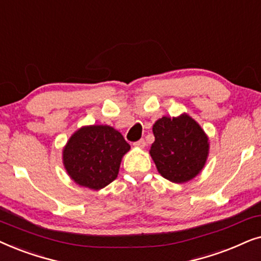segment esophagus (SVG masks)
<instances>
[{"instance_id":"esophagus-1","label":"esophagus","mask_w":261,"mask_h":261,"mask_svg":"<svg viewBox=\"0 0 261 261\" xmlns=\"http://www.w3.org/2000/svg\"><path fill=\"white\" fill-rule=\"evenodd\" d=\"M145 144H147V143H145V141L143 140V138H141L140 141L135 142V143H134L135 147H137V148H144Z\"/></svg>"}]
</instances>
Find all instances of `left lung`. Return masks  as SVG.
Instances as JSON below:
<instances>
[{"mask_svg":"<svg viewBox=\"0 0 261 261\" xmlns=\"http://www.w3.org/2000/svg\"><path fill=\"white\" fill-rule=\"evenodd\" d=\"M150 155L163 178L182 184L199 174L209 154V138L189 114L162 117L152 126Z\"/></svg>","mask_w":261,"mask_h":261,"instance_id":"obj_1","label":"left lung"}]
</instances>
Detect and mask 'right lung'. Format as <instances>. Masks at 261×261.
<instances>
[{"label":"right lung","mask_w":261,"mask_h":261,"mask_svg":"<svg viewBox=\"0 0 261 261\" xmlns=\"http://www.w3.org/2000/svg\"><path fill=\"white\" fill-rule=\"evenodd\" d=\"M130 150L123 135L109 125L79 128L63 149L68 174L80 186L100 190L118 176L121 158Z\"/></svg>","instance_id":"add662e5"}]
</instances>
